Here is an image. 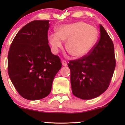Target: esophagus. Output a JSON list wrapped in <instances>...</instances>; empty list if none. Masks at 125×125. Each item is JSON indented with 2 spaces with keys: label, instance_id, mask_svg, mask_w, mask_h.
<instances>
[{
  "label": "esophagus",
  "instance_id": "obj_1",
  "mask_svg": "<svg viewBox=\"0 0 125 125\" xmlns=\"http://www.w3.org/2000/svg\"><path fill=\"white\" fill-rule=\"evenodd\" d=\"M62 65H63V66H66V65H67V62L65 60H63L62 61Z\"/></svg>",
  "mask_w": 125,
  "mask_h": 125
}]
</instances>
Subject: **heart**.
<instances>
[{
    "label": "heart",
    "instance_id": "b5f03b06",
    "mask_svg": "<svg viewBox=\"0 0 125 125\" xmlns=\"http://www.w3.org/2000/svg\"><path fill=\"white\" fill-rule=\"evenodd\" d=\"M56 31L49 36V42L54 51H57L62 47L63 40H67L66 49L75 57H82L89 53L99 37L96 28L81 21L62 25Z\"/></svg>",
    "mask_w": 125,
    "mask_h": 125
}]
</instances>
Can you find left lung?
<instances>
[{
	"label": "left lung",
	"mask_w": 125,
	"mask_h": 125,
	"mask_svg": "<svg viewBox=\"0 0 125 125\" xmlns=\"http://www.w3.org/2000/svg\"><path fill=\"white\" fill-rule=\"evenodd\" d=\"M100 36L93 50L80 59L70 60L72 91L83 100L101 95L109 86L115 67L114 46L102 25Z\"/></svg>",
	"instance_id": "8db88e82"
}]
</instances>
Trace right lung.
<instances>
[{"label": "right lung", "instance_id": "1", "mask_svg": "<svg viewBox=\"0 0 125 125\" xmlns=\"http://www.w3.org/2000/svg\"><path fill=\"white\" fill-rule=\"evenodd\" d=\"M49 21H34L23 26L12 40L8 54V75L19 94L36 100L50 94L60 59L48 45Z\"/></svg>", "mask_w": 125, "mask_h": 125}]
</instances>
